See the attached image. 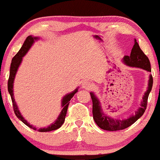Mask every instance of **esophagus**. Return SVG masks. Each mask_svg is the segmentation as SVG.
Listing matches in <instances>:
<instances>
[{
    "label": "esophagus",
    "mask_w": 160,
    "mask_h": 160,
    "mask_svg": "<svg viewBox=\"0 0 160 160\" xmlns=\"http://www.w3.org/2000/svg\"><path fill=\"white\" fill-rule=\"evenodd\" d=\"M92 86H93V85H92L90 82H88V81L84 82L83 83H82V88H84L85 89H87V90L92 88Z\"/></svg>",
    "instance_id": "esophagus-1"
}]
</instances>
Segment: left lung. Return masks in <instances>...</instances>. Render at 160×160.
I'll list each match as a JSON object with an SVG mask.
<instances>
[{"label": "left lung", "instance_id": "obj_1", "mask_svg": "<svg viewBox=\"0 0 160 160\" xmlns=\"http://www.w3.org/2000/svg\"><path fill=\"white\" fill-rule=\"evenodd\" d=\"M123 62L128 66L139 67V68H142L148 72H151L150 62H149L148 57L142 52L136 39L134 45H133V49H132L131 52H130V56H124ZM152 82H153V79H152V75H149L148 89H147V92L144 94L141 107L139 108L138 111L136 112L135 115H133L130 118H129L128 119L122 120V121L112 119V118H108L106 115L103 114L98 99L95 97V95L92 92H91L90 95L92 100L93 118L98 126L100 128L103 129V130H109V131H115V130H123V129L128 128V127L131 126L133 123H134L144 114L145 110L147 109V101H148L149 92H150L152 87Z\"/></svg>", "mask_w": 160, "mask_h": 160}]
</instances>
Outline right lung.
<instances>
[{
    "instance_id": "right-lung-1",
    "label": "right lung",
    "mask_w": 160,
    "mask_h": 160,
    "mask_svg": "<svg viewBox=\"0 0 160 160\" xmlns=\"http://www.w3.org/2000/svg\"><path fill=\"white\" fill-rule=\"evenodd\" d=\"M37 39V38H36V37H32V36H29L28 37H27V39H26L24 42H23V46H22V47L20 48V49L19 50V52L17 53L14 56H13V58L12 59V61H11V68H10V75H9V78H8V92H9L10 94H11V101H12V103H13V111H14L15 114H16V116L18 117V119H20V121L23 122V123H25L27 126H28L29 128L33 129V130H37V129L35 127L30 125L25 119H23V118L22 117V115L20 114V111H19L18 106H17L16 102H15L14 98H13V80H14V78H15V75H16L17 71H18V67L20 66V63H21L22 57H23L26 53H27V51L29 50L30 46H31L32 44L33 43L34 39ZM77 92H78V89H75L72 93L67 94V95H66L64 98H63L62 101V105L63 108L62 110L61 113H60L59 118H57V120H56V121L54 123H52L51 126L48 127V128H39L37 130L39 132H48V131H52V130H57L58 128H59L63 124V123H64L65 121V118H66L67 110H68V104H69L70 103V100H71L72 98L74 96V94L76 93Z\"/></svg>"
}]
</instances>
